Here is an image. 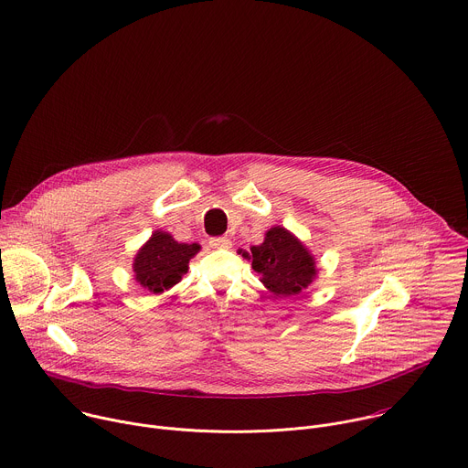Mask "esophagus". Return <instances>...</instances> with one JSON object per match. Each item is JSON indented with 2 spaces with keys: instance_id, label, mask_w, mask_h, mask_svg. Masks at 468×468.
Wrapping results in <instances>:
<instances>
[{
  "instance_id": "obj_1",
  "label": "esophagus",
  "mask_w": 468,
  "mask_h": 468,
  "mask_svg": "<svg viewBox=\"0 0 468 468\" xmlns=\"http://www.w3.org/2000/svg\"><path fill=\"white\" fill-rule=\"evenodd\" d=\"M209 246L217 248V250H228V248H231V240L228 237H213L209 240Z\"/></svg>"
}]
</instances>
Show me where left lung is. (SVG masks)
Wrapping results in <instances>:
<instances>
[{
  "mask_svg": "<svg viewBox=\"0 0 468 468\" xmlns=\"http://www.w3.org/2000/svg\"><path fill=\"white\" fill-rule=\"evenodd\" d=\"M259 273L261 282L277 297H292L306 290L318 277L316 259L292 231L273 226L259 246L242 251Z\"/></svg>",
  "mask_w": 468,
  "mask_h": 468,
  "instance_id": "obj_1",
  "label": "left lung"
}]
</instances>
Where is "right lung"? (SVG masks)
Masks as SVG:
<instances>
[{
  "label": "right lung",
  "instance_id": "1",
  "mask_svg": "<svg viewBox=\"0 0 468 468\" xmlns=\"http://www.w3.org/2000/svg\"><path fill=\"white\" fill-rule=\"evenodd\" d=\"M198 251L200 244L178 242L171 233L155 229L133 257V279L150 293H162L182 281Z\"/></svg>",
  "mask_w": 468,
  "mask_h": 468
}]
</instances>
